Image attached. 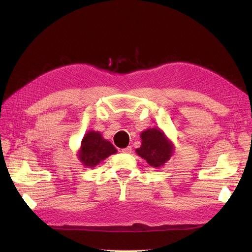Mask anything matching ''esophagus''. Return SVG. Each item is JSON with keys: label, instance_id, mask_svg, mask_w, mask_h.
Segmentation results:
<instances>
[{"label": "esophagus", "instance_id": "esophagus-1", "mask_svg": "<svg viewBox=\"0 0 252 252\" xmlns=\"http://www.w3.org/2000/svg\"><path fill=\"white\" fill-rule=\"evenodd\" d=\"M131 150H132L131 146H128V147H126V148L122 149V152H124V154H131Z\"/></svg>", "mask_w": 252, "mask_h": 252}]
</instances>
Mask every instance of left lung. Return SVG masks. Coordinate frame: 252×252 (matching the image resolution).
Segmentation results:
<instances>
[{"label": "left lung", "mask_w": 252, "mask_h": 252, "mask_svg": "<svg viewBox=\"0 0 252 252\" xmlns=\"http://www.w3.org/2000/svg\"><path fill=\"white\" fill-rule=\"evenodd\" d=\"M142 145L136 154L154 167H159L168 161L172 155V145L159 129H147L141 133Z\"/></svg>", "instance_id": "obj_1"}]
</instances>
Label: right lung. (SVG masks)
<instances>
[{
    "label": "right lung",
    "instance_id": "right-lung-1",
    "mask_svg": "<svg viewBox=\"0 0 252 252\" xmlns=\"http://www.w3.org/2000/svg\"><path fill=\"white\" fill-rule=\"evenodd\" d=\"M116 152L113 145L104 140L101 133L89 131L82 141L79 157L84 165L94 167Z\"/></svg>",
    "mask_w": 252,
    "mask_h": 252
}]
</instances>
